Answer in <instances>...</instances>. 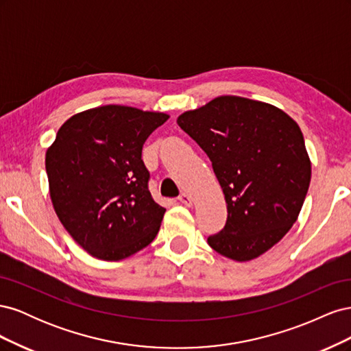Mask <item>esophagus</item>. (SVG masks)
<instances>
[{
    "instance_id": "esophagus-1",
    "label": "esophagus",
    "mask_w": 351,
    "mask_h": 351,
    "mask_svg": "<svg viewBox=\"0 0 351 351\" xmlns=\"http://www.w3.org/2000/svg\"><path fill=\"white\" fill-rule=\"evenodd\" d=\"M178 200L182 202L183 205H186V206H192L193 205V199H192V196H189L187 193H182L178 196Z\"/></svg>"
}]
</instances>
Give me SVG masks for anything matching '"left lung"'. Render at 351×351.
Listing matches in <instances>:
<instances>
[{
	"mask_svg": "<svg viewBox=\"0 0 351 351\" xmlns=\"http://www.w3.org/2000/svg\"><path fill=\"white\" fill-rule=\"evenodd\" d=\"M209 156L227 222L208 244L236 262L259 258L299 218L312 165L299 124L271 104L224 95L178 115Z\"/></svg>",
	"mask_w": 351,
	"mask_h": 351,
	"instance_id": "1",
	"label": "left lung"
}]
</instances>
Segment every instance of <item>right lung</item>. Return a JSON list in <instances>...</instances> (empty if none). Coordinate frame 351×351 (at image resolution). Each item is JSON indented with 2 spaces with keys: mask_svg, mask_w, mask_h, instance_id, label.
Listing matches in <instances>:
<instances>
[{
  "mask_svg": "<svg viewBox=\"0 0 351 351\" xmlns=\"http://www.w3.org/2000/svg\"><path fill=\"white\" fill-rule=\"evenodd\" d=\"M169 115L125 105L74 114L47 149L49 196L62 227L101 261H121L149 244L165 209L147 190L142 147Z\"/></svg>",
  "mask_w": 351,
  "mask_h": 351,
  "instance_id": "add662e5",
  "label": "right lung"
}]
</instances>
